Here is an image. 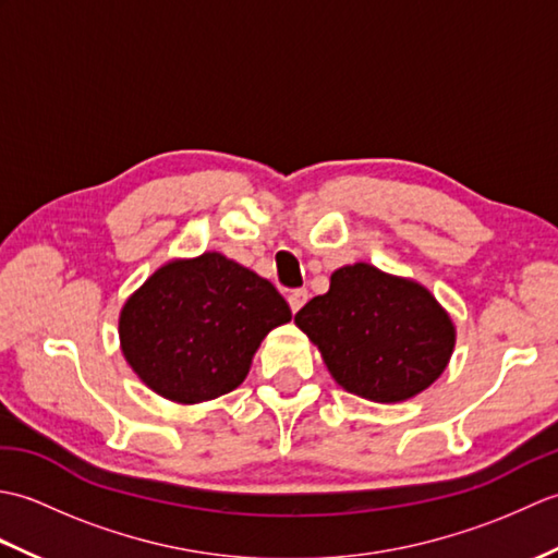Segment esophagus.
Segmentation results:
<instances>
[{"label":"esophagus","mask_w":558,"mask_h":558,"mask_svg":"<svg viewBox=\"0 0 558 558\" xmlns=\"http://www.w3.org/2000/svg\"><path fill=\"white\" fill-rule=\"evenodd\" d=\"M306 300H310V292H306L304 288H300V290H292L290 292V298H288V302H290V310L298 314L302 306L306 304Z\"/></svg>","instance_id":"34e87169"}]
</instances>
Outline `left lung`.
Returning <instances> with one entry per match:
<instances>
[{
	"label": "left lung",
	"instance_id": "left-lung-1",
	"mask_svg": "<svg viewBox=\"0 0 558 558\" xmlns=\"http://www.w3.org/2000/svg\"><path fill=\"white\" fill-rule=\"evenodd\" d=\"M294 324L348 393L374 402L422 393L456 345V326L429 290L369 264L338 268L328 292L306 302Z\"/></svg>",
	"mask_w": 558,
	"mask_h": 558
}]
</instances>
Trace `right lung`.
Here are the masks:
<instances>
[{"instance_id":"1","label":"right lung","mask_w":558,"mask_h":558,"mask_svg":"<svg viewBox=\"0 0 558 558\" xmlns=\"http://www.w3.org/2000/svg\"><path fill=\"white\" fill-rule=\"evenodd\" d=\"M290 318L266 278L206 252L165 264L126 300L120 342L150 390L194 405L240 386L260 340Z\"/></svg>"}]
</instances>
